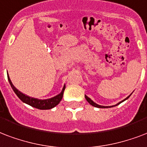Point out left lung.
<instances>
[{
	"label": "left lung",
	"instance_id": "obj_1",
	"mask_svg": "<svg viewBox=\"0 0 147 147\" xmlns=\"http://www.w3.org/2000/svg\"><path fill=\"white\" fill-rule=\"evenodd\" d=\"M131 96V94H130V95H129V96H128V97H126V98H125V99H123V101H121V102H119L116 104V105H114V106H100V105H98V104H96V102H94L92 100L91 98H88V96H86V95H85V98H86V100L88 101V103L90 104V105H92V106H95V107H97V108H111V107H113V106H118V105H119V104H120L121 102H124V101H125V100H126L127 98H129V96Z\"/></svg>",
	"mask_w": 147,
	"mask_h": 147
}]
</instances>
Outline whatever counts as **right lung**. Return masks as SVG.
Instances as JSON below:
<instances>
[{
	"mask_svg": "<svg viewBox=\"0 0 147 147\" xmlns=\"http://www.w3.org/2000/svg\"><path fill=\"white\" fill-rule=\"evenodd\" d=\"M7 78H8L9 83L11 85V88L14 90V92L18 96V97L24 103L28 104L29 106L34 107V108L38 109H50L54 108L55 106H57L60 102L62 97H63L64 91H65V86H64L61 93L54 96L52 98H48V99H38V98H32V97H30V96H27V95H24L21 92L19 91L18 89H17L11 82L10 77L8 76V73H7Z\"/></svg>",
	"mask_w": 147,
	"mask_h": 147,
	"instance_id": "obj_1",
	"label": "right lung"
}]
</instances>
